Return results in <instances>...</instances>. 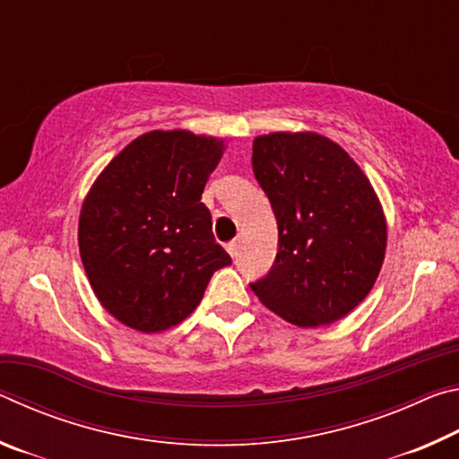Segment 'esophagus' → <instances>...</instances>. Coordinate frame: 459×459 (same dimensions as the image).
Masks as SVG:
<instances>
[{"label":"esophagus","mask_w":459,"mask_h":459,"mask_svg":"<svg viewBox=\"0 0 459 459\" xmlns=\"http://www.w3.org/2000/svg\"><path fill=\"white\" fill-rule=\"evenodd\" d=\"M227 251H229L230 257H237V255H238V238L230 240V243L227 245Z\"/></svg>","instance_id":"obj_1"}]
</instances>
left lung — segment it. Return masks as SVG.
<instances>
[{"instance_id": "8db88e82", "label": "left lung", "mask_w": 459, "mask_h": 459, "mask_svg": "<svg viewBox=\"0 0 459 459\" xmlns=\"http://www.w3.org/2000/svg\"><path fill=\"white\" fill-rule=\"evenodd\" d=\"M253 172L273 208V267L251 283L271 312L299 328L340 320L367 298L385 261L386 222L359 164L317 134L253 142Z\"/></svg>"}]
</instances>
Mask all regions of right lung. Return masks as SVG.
I'll list each match as a JSON object with an SVG mask.
<instances>
[{"label": "right lung", "instance_id": "right-lung-1", "mask_svg": "<svg viewBox=\"0 0 459 459\" xmlns=\"http://www.w3.org/2000/svg\"><path fill=\"white\" fill-rule=\"evenodd\" d=\"M224 143L150 131L115 155L82 202L81 259L108 314L139 332L186 320L230 257L200 202Z\"/></svg>", "mask_w": 459, "mask_h": 459}]
</instances>
